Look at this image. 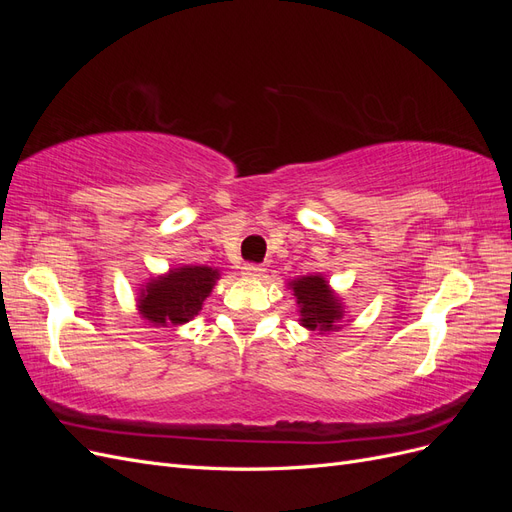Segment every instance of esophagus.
Instances as JSON below:
<instances>
[{
	"mask_svg": "<svg viewBox=\"0 0 512 512\" xmlns=\"http://www.w3.org/2000/svg\"><path fill=\"white\" fill-rule=\"evenodd\" d=\"M241 273H243L245 277H260L262 273H265V267L256 265V262H245V265L241 267Z\"/></svg>",
	"mask_w": 512,
	"mask_h": 512,
	"instance_id": "esophagus-1",
	"label": "esophagus"
}]
</instances>
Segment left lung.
I'll return each mask as SVG.
<instances>
[{
	"mask_svg": "<svg viewBox=\"0 0 512 512\" xmlns=\"http://www.w3.org/2000/svg\"><path fill=\"white\" fill-rule=\"evenodd\" d=\"M301 307V324L312 331L339 329L337 322L344 316L342 303L329 290V284L320 275H305L290 284Z\"/></svg>",
	"mask_w": 512,
	"mask_h": 512,
	"instance_id": "8db88e82",
	"label": "left lung"
}]
</instances>
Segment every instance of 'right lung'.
Masks as SVG:
<instances>
[{"label":"right lung","instance_id":"add662e5","mask_svg":"<svg viewBox=\"0 0 512 512\" xmlns=\"http://www.w3.org/2000/svg\"><path fill=\"white\" fill-rule=\"evenodd\" d=\"M215 280H218V269L211 267L173 269L166 277L149 282L141 292L138 307L149 322L160 327L183 324L200 312Z\"/></svg>","mask_w":512,"mask_h":512}]
</instances>
